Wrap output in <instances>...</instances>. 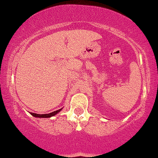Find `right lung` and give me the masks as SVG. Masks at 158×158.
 <instances>
[{"label": "right lung", "instance_id": "obj_1", "mask_svg": "<svg viewBox=\"0 0 158 158\" xmlns=\"http://www.w3.org/2000/svg\"><path fill=\"white\" fill-rule=\"evenodd\" d=\"M61 109L62 108H60V109L54 111V112H52L50 113H48V114H37V113H30L31 114V115L34 116L35 118H50L52 116H54L56 114H57L59 111L61 110Z\"/></svg>", "mask_w": 158, "mask_h": 158}]
</instances>
